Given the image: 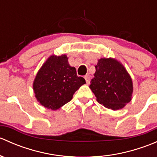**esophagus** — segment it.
<instances>
[{"mask_svg": "<svg viewBox=\"0 0 157 157\" xmlns=\"http://www.w3.org/2000/svg\"><path fill=\"white\" fill-rule=\"evenodd\" d=\"M84 78H85V80H86V83H87V84H89V83H90V76L89 75V74H87V75L85 76Z\"/></svg>", "mask_w": 157, "mask_h": 157, "instance_id": "34e87169", "label": "esophagus"}]
</instances>
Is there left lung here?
I'll list each match as a JSON object with an SVG mask.
<instances>
[{"mask_svg":"<svg viewBox=\"0 0 157 157\" xmlns=\"http://www.w3.org/2000/svg\"><path fill=\"white\" fill-rule=\"evenodd\" d=\"M90 88L98 102L112 110L124 108L131 100L133 83L124 66L116 59L100 58Z\"/></svg>","mask_w":157,"mask_h":157,"instance_id":"obj_1","label":"left lung"}]
</instances>
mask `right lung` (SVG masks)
I'll list each match as a JSON object with an SVG mask.
<instances>
[{"label":"right lung","mask_w":157,"mask_h":157,"mask_svg":"<svg viewBox=\"0 0 157 157\" xmlns=\"http://www.w3.org/2000/svg\"><path fill=\"white\" fill-rule=\"evenodd\" d=\"M67 55H52L38 71L33 90L38 102L47 109L57 110L72 99L84 78L77 75L76 68L68 64Z\"/></svg>","instance_id":"right-lung-1"}]
</instances>
